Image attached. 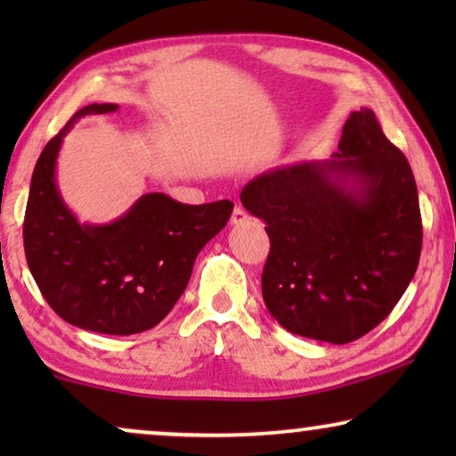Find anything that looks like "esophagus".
Wrapping results in <instances>:
<instances>
[{
  "mask_svg": "<svg viewBox=\"0 0 456 456\" xmlns=\"http://www.w3.org/2000/svg\"><path fill=\"white\" fill-rule=\"evenodd\" d=\"M248 220V214L242 208H234L232 216H230V224H234V226H239V224L247 222Z\"/></svg>",
  "mask_w": 456,
  "mask_h": 456,
  "instance_id": "esophagus-1",
  "label": "esophagus"
}]
</instances>
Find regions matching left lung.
<instances>
[{"label":"left lung","mask_w":456,"mask_h":456,"mask_svg":"<svg viewBox=\"0 0 456 456\" xmlns=\"http://www.w3.org/2000/svg\"><path fill=\"white\" fill-rule=\"evenodd\" d=\"M240 201L265 222L261 292L292 334L357 340L415 276L423 228L413 170L370 108L348 116L332 159L261 174Z\"/></svg>","instance_id":"left-lung-1"}]
</instances>
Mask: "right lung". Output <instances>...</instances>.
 <instances>
[{"label":"right lung","instance_id":"add662e5","mask_svg":"<svg viewBox=\"0 0 456 456\" xmlns=\"http://www.w3.org/2000/svg\"><path fill=\"white\" fill-rule=\"evenodd\" d=\"M116 110V103L86 105L47 142L30 180L22 236L28 270L61 320L128 336L170 314L199 251L226 226L234 203L184 205L164 192H147L116 222L78 224L55 186L61 139L78 118Z\"/></svg>","mask_w":456,"mask_h":456}]
</instances>
